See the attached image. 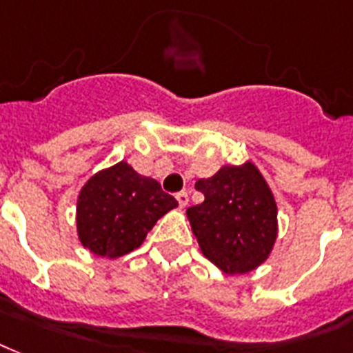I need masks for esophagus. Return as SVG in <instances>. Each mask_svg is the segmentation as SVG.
Instances as JSON below:
<instances>
[{
  "instance_id": "obj_1",
  "label": "esophagus",
  "mask_w": 353,
  "mask_h": 353,
  "mask_svg": "<svg viewBox=\"0 0 353 353\" xmlns=\"http://www.w3.org/2000/svg\"><path fill=\"white\" fill-rule=\"evenodd\" d=\"M176 201H179V206L180 208L188 206V202H190L188 191H180V193H176Z\"/></svg>"
}]
</instances>
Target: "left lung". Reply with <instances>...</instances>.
<instances>
[{"mask_svg":"<svg viewBox=\"0 0 353 353\" xmlns=\"http://www.w3.org/2000/svg\"><path fill=\"white\" fill-rule=\"evenodd\" d=\"M204 202L188 208L202 254L226 274H245L269 258L276 241V208L269 185L254 163L225 165L196 180Z\"/></svg>","mask_w":353,"mask_h":353,"instance_id":"obj_1","label":"left lung"}]
</instances>
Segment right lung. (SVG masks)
Returning a JSON list of instances; mask_svg holds the SVG:
<instances>
[{"label": "right lung", "instance_id": "obj_1", "mask_svg": "<svg viewBox=\"0 0 353 353\" xmlns=\"http://www.w3.org/2000/svg\"><path fill=\"white\" fill-rule=\"evenodd\" d=\"M176 206L157 180L119 162L94 174L79 193V239L90 252L119 258L138 248L157 221Z\"/></svg>", "mask_w": 353, "mask_h": 353}]
</instances>
